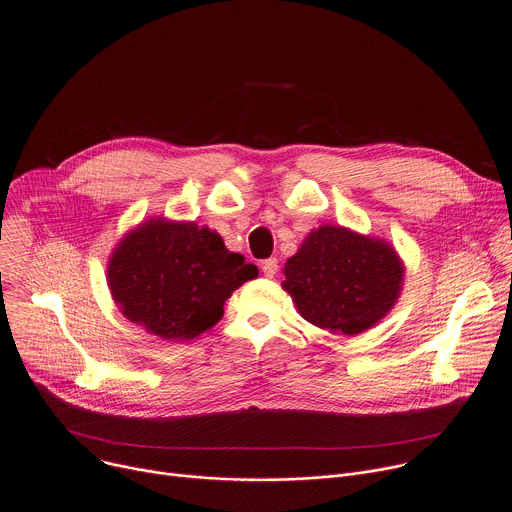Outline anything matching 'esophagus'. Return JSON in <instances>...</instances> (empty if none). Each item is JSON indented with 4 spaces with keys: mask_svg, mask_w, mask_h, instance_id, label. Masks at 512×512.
<instances>
[{
    "mask_svg": "<svg viewBox=\"0 0 512 512\" xmlns=\"http://www.w3.org/2000/svg\"><path fill=\"white\" fill-rule=\"evenodd\" d=\"M261 269H263V275H265V277H273V275L277 273V269H279V265H277V259H275V257H271V259H265V261L261 263Z\"/></svg>",
    "mask_w": 512,
    "mask_h": 512,
    "instance_id": "1",
    "label": "esophagus"
}]
</instances>
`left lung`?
<instances>
[{
  "mask_svg": "<svg viewBox=\"0 0 512 512\" xmlns=\"http://www.w3.org/2000/svg\"><path fill=\"white\" fill-rule=\"evenodd\" d=\"M283 289L309 323L331 333L356 335L396 305L404 265L384 239L323 225L287 259Z\"/></svg>",
  "mask_w": 512,
  "mask_h": 512,
  "instance_id": "left-lung-1",
  "label": "left lung"
}]
</instances>
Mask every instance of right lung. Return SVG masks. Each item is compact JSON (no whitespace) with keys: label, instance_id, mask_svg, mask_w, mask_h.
Wrapping results in <instances>:
<instances>
[{"label":"right lung","instance_id":"add662e5","mask_svg":"<svg viewBox=\"0 0 512 512\" xmlns=\"http://www.w3.org/2000/svg\"><path fill=\"white\" fill-rule=\"evenodd\" d=\"M257 273L209 227L160 217L140 223L116 245L108 287L132 323L183 342L211 329L231 293Z\"/></svg>","mask_w":512,"mask_h":512}]
</instances>
